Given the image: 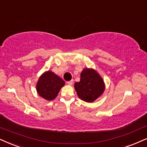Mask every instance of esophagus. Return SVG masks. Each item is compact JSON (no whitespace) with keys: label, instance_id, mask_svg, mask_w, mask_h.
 <instances>
[{"label":"esophagus","instance_id":"obj_1","mask_svg":"<svg viewBox=\"0 0 147 147\" xmlns=\"http://www.w3.org/2000/svg\"><path fill=\"white\" fill-rule=\"evenodd\" d=\"M73 82H74L73 80H70V81H67V84L68 85H72V84H73Z\"/></svg>","mask_w":147,"mask_h":147}]
</instances>
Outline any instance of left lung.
Wrapping results in <instances>:
<instances>
[{"mask_svg":"<svg viewBox=\"0 0 147 147\" xmlns=\"http://www.w3.org/2000/svg\"><path fill=\"white\" fill-rule=\"evenodd\" d=\"M75 89L80 99L92 102L103 94L105 89L104 81L92 68H85L81 74L79 82L75 83Z\"/></svg>","mask_w":147,"mask_h":147,"instance_id":"1","label":"left lung"}]
</instances>
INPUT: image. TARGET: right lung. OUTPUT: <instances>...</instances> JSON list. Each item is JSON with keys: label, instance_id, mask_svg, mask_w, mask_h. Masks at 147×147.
I'll list each match as a JSON object with an SVG mask.
<instances>
[{"label": "right lung", "instance_id": "1", "mask_svg": "<svg viewBox=\"0 0 147 147\" xmlns=\"http://www.w3.org/2000/svg\"><path fill=\"white\" fill-rule=\"evenodd\" d=\"M64 84V81L60 77L48 70L38 79L36 83V91L40 97L47 100H52L57 97Z\"/></svg>", "mask_w": 147, "mask_h": 147}]
</instances>
